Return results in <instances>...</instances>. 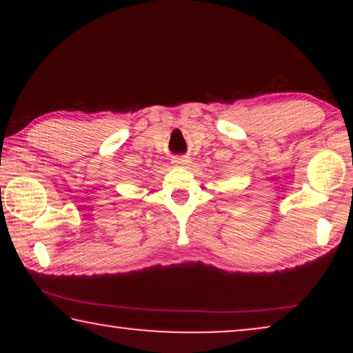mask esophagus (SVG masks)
<instances>
[{
  "label": "esophagus",
  "instance_id": "34e87169",
  "mask_svg": "<svg viewBox=\"0 0 353 353\" xmlns=\"http://www.w3.org/2000/svg\"><path fill=\"white\" fill-rule=\"evenodd\" d=\"M188 162H190V161H188L186 157H173V159H172V163H173V165H178V167L186 165Z\"/></svg>",
  "mask_w": 353,
  "mask_h": 353
}]
</instances>
